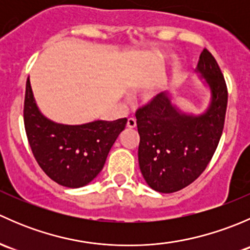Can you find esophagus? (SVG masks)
<instances>
[{
  "label": "esophagus",
  "mask_w": 250,
  "mask_h": 250,
  "mask_svg": "<svg viewBox=\"0 0 250 250\" xmlns=\"http://www.w3.org/2000/svg\"><path fill=\"white\" fill-rule=\"evenodd\" d=\"M127 127L129 128V129H133V128L137 127V120H135L134 117L128 118V121H127Z\"/></svg>",
  "instance_id": "1"
}]
</instances>
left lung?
<instances>
[{
  "label": "left lung",
  "mask_w": 250,
  "mask_h": 250,
  "mask_svg": "<svg viewBox=\"0 0 250 250\" xmlns=\"http://www.w3.org/2000/svg\"><path fill=\"white\" fill-rule=\"evenodd\" d=\"M196 74L209 92L207 109L186 112L169 92L158 94L137 116L139 167L152 190L172 193L196 180L210 162L223 134L228 89L213 55L203 49Z\"/></svg>",
  "instance_id": "8db88e82"
}]
</instances>
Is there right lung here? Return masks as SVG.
I'll return each instance as SVG.
<instances>
[{"mask_svg": "<svg viewBox=\"0 0 250 250\" xmlns=\"http://www.w3.org/2000/svg\"><path fill=\"white\" fill-rule=\"evenodd\" d=\"M24 125L37 163L52 180L65 188L88 185L102 172L107 155L127 125V118L62 125L47 118L26 81Z\"/></svg>", "mask_w": 250, "mask_h": 250, "instance_id": "add662e5", "label": "right lung"}]
</instances>
